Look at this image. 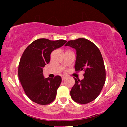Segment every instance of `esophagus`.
Wrapping results in <instances>:
<instances>
[{"label": "esophagus", "instance_id": "1", "mask_svg": "<svg viewBox=\"0 0 127 127\" xmlns=\"http://www.w3.org/2000/svg\"><path fill=\"white\" fill-rule=\"evenodd\" d=\"M65 79H66V77L64 76L62 77V81H64V80H65Z\"/></svg>", "mask_w": 127, "mask_h": 127}]
</instances>
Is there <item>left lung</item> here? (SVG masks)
Here are the masks:
<instances>
[{
    "mask_svg": "<svg viewBox=\"0 0 127 127\" xmlns=\"http://www.w3.org/2000/svg\"><path fill=\"white\" fill-rule=\"evenodd\" d=\"M65 46L76 49V71H85L84 78H74L75 84L70 91L73 100L87 104L97 98L106 81V70L101 52L95 44L84 38L70 40Z\"/></svg>",
    "mask_w": 127,
    "mask_h": 127,
    "instance_id": "left-lung-1",
    "label": "left lung"
}]
</instances>
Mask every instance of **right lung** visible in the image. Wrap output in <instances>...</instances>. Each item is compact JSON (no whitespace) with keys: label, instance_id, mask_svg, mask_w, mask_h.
<instances>
[{"label":"right lung","instance_id":"obj_1","mask_svg":"<svg viewBox=\"0 0 127 127\" xmlns=\"http://www.w3.org/2000/svg\"><path fill=\"white\" fill-rule=\"evenodd\" d=\"M64 40L39 39L26 48L18 66V77L24 92L32 101L46 105L55 100L57 90L62 82L60 76L45 78L43 68L48 64L51 53L63 46Z\"/></svg>","mask_w":127,"mask_h":127}]
</instances>
